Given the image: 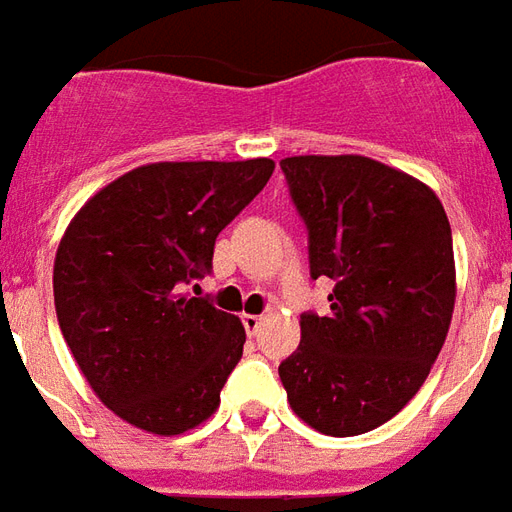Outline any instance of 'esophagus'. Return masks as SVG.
Here are the masks:
<instances>
[{"label": "esophagus", "mask_w": 512, "mask_h": 512, "mask_svg": "<svg viewBox=\"0 0 512 512\" xmlns=\"http://www.w3.org/2000/svg\"><path fill=\"white\" fill-rule=\"evenodd\" d=\"M241 321H244L246 332L257 334V332H260V326H263V315H244Z\"/></svg>", "instance_id": "34e87169"}]
</instances>
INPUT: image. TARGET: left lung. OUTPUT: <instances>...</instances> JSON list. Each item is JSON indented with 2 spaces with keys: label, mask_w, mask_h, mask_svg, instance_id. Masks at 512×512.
<instances>
[{
  "label": "left lung",
  "mask_w": 512,
  "mask_h": 512,
  "mask_svg": "<svg viewBox=\"0 0 512 512\" xmlns=\"http://www.w3.org/2000/svg\"><path fill=\"white\" fill-rule=\"evenodd\" d=\"M279 167L307 224L310 277L332 312L301 315L279 365L288 403L326 436L384 425L417 395L455 307L452 230L439 197L365 156H293Z\"/></svg>",
  "instance_id": "8db88e82"
}]
</instances>
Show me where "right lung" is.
<instances>
[{"label": "right lung", "instance_id": "add662e5", "mask_svg": "<svg viewBox=\"0 0 512 512\" xmlns=\"http://www.w3.org/2000/svg\"><path fill=\"white\" fill-rule=\"evenodd\" d=\"M271 172V158L136 167L90 197L62 235V337L101 403L136 428L178 436L219 406L246 332L186 288L211 274L216 235Z\"/></svg>", "mask_w": 512, "mask_h": 512}]
</instances>
